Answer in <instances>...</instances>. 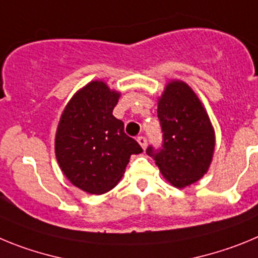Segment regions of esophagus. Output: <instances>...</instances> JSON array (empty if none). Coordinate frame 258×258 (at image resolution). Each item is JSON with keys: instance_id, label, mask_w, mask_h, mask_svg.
<instances>
[{"instance_id": "34e87169", "label": "esophagus", "mask_w": 258, "mask_h": 258, "mask_svg": "<svg viewBox=\"0 0 258 258\" xmlns=\"http://www.w3.org/2000/svg\"><path fill=\"white\" fill-rule=\"evenodd\" d=\"M138 143L140 144L141 148H143V149L145 150V148H146V139L144 138V136H139V138H138Z\"/></svg>"}]
</instances>
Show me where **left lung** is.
I'll return each mask as SVG.
<instances>
[{"mask_svg": "<svg viewBox=\"0 0 258 258\" xmlns=\"http://www.w3.org/2000/svg\"><path fill=\"white\" fill-rule=\"evenodd\" d=\"M158 118L163 131L162 149L152 146V157L162 176L172 186L184 189L208 172L216 136L208 113L184 81H169L158 97Z\"/></svg>", "mask_w": 258, "mask_h": 258, "instance_id": "8db88e82", "label": "left lung"}]
</instances>
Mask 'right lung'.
<instances>
[{
  "mask_svg": "<svg viewBox=\"0 0 258 258\" xmlns=\"http://www.w3.org/2000/svg\"><path fill=\"white\" fill-rule=\"evenodd\" d=\"M120 92L95 80L66 105L55 135V155L74 186L100 196L118 184L132 154L143 152L113 115Z\"/></svg>",
  "mask_w": 258,
  "mask_h": 258,
  "instance_id": "1",
  "label": "right lung"
}]
</instances>
